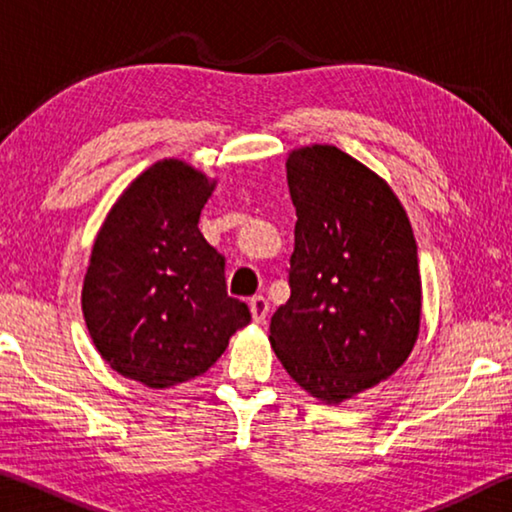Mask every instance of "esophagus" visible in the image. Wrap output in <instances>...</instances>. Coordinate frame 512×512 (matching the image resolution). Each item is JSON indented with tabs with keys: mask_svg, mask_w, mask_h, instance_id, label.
Instances as JSON below:
<instances>
[{
	"mask_svg": "<svg viewBox=\"0 0 512 512\" xmlns=\"http://www.w3.org/2000/svg\"><path fill=\"white\" fill-rule=\"evenodd\" d=\"M250 314H253V320L255 323H264L266 320V314H268V302L264 296H255L250 298Z\"/></svg>",
	"mask_w": 512,
	"mask_h": 512,
	"instance_id": "obj_1",
	"label": "esophagus"
}]
</instances>
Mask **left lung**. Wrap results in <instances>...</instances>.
Here are the masks:
<instances>
[{
	"instance_id": "obj_1",
	"label": "left lung",
	"mask_w": 512,
	"mask_h": 512,
	"mask_svg": "<svg viewBox=\"0 0 512 512\" xmlns=\"http://www.w3.org/2000/svg\"><path fill=\"white\" fill-rule=\"evenodd\" d=\"M287 180L291 298L268 341L309 395L341 404L391 377L418 341V246L386 180L336 146L293 149Z\"/></svg>"
}]
</instances>
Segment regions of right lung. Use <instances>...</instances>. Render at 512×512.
<instances>
[{
	"mask_svg": "<svg viewBox=\"0 0 512 512\" xmlns=\"http://www.w3.org/2000/svg\"><path fill=\"white\" fill-rule=\"evenodd\" d=\"M216 180L167 158L140 173L112 205L83 280V318L112 370L169 388L214 366L250 323L225 291V259L198 230Z\"/></svg>",
	"mask_w": 512,
	"mask_h": 512,
	"instance_id": "obj_1",
	"label": "right lung"
}]
</instances>
